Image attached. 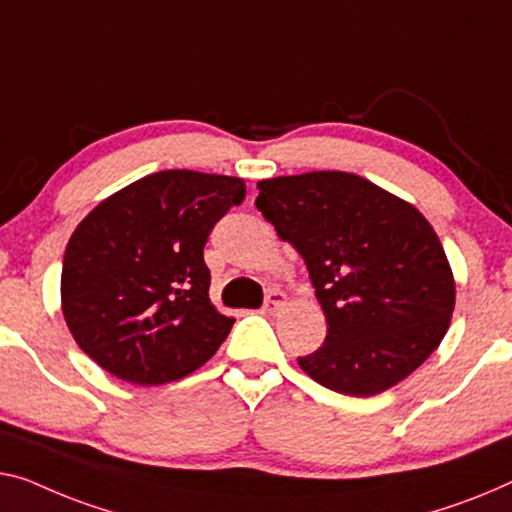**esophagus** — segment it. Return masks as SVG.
<instances>
[{
    "mask_svg": "<svg viewBox=\"0 0 512 512\" xmlns=\"http://www.w3.org/2000/svg\"><path fill=\"white\" fill-rule=\"evenodd\" d=\"M285 303H287V296L282 294V292H278V289H273V292H269V296H266L262 310L264 312H271V315H273V312H278Z\"/></svg>",
    "mask_w": 512,
    "mask_h": 512,
    "instance_id": "34e87169",
    "label": "esophagus"
}]
</instances>
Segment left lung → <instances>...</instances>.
I'll return each instance as SVG.
<instances>
[{"instance_id":"left-lung-1","label":"left lung","mask_w":512,"mask_h":512,"mask_svg":"<svg viewBox=\"0 0 512 512\" xmlns=\"http://www.w3.org/2000/svg\"><path fill=\"white\" fill-rule=\"evenodd\" d=\"M257 209L308 266L324 345L299 358L335 393L368 398L407 379L451 326L455 278L437 232L414 204L352 172L257 183Z\"/></svg>"}]
</instances>
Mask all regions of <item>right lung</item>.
Instances as JSON below:
<instances>
[{"instance_id": "right-lung-1", "label": "right lung", "mask_w": 512, "mask_h": 512, "mask_svg": "<svg viewBox=\"0 0 512 512\" xmlns=\"http://www.w3.org/2000/svg\"><path fill=\"white\" fill-rule=\"evenodd\" d=\"M246 183L163 170L105 197L75 227L61 266V312L78 347L137 386L188 377L232 331L209 299L204 243Z\"/></svg>"}]
</instances>
